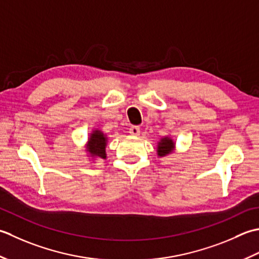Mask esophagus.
<instances>
[{"mask_svg": "<svg viewBox=\"0 0 259 259\" xmlns=\"http://www.w3.org/2000/svg\"><path fill=\"white\" fill-rule=\"evenodd\" d=\"M130 133L132 135H134V136L140 135V133H141L140 127H139V126H132V127L130 128Z\"/></svg>", "mask_w": 259, "mask_h": 259, "instance_id": "esophagus-1", "label": "esophagus"}]
</instances>
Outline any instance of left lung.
<instances>
[{
    "label": "left lung",
    "mask_w": 259,
    "mask_h": 259,
    "mask_svg": "<svg viewBox=\"0 0 259 259\" xmlns=\"http://www.w3.org/2000/svg\"><path fill=\"white\" fill-rule=\"evenodd\" d=\"M174 150H176V143H174V141L168 136L162 137L159 143H157L156 152H157V156L160 157L171 154Z\"/></svg>",
    "instance_id": "left-lung-1"
}]
</instances>
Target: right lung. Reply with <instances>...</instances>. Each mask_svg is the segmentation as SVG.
Instances as JSON below:
<instances>
[{
    "label": "right lung",
    "mask_w": 259,
    "mask_h": 259,
    "mask_svg": "<svg viewBox=\"0 0 259 259\" xmlns=\"http://www.w3.org/2000/svg\"><path fill=\"white\" fill-rule=\"evenodd\" d=\"M106 145L107 136L100 130H94L88 137L86 145V151L88 152L89 157H93V160L106 159Z\"/></svg>",
    "instance_id": "add662e5"
}]
</instances>
